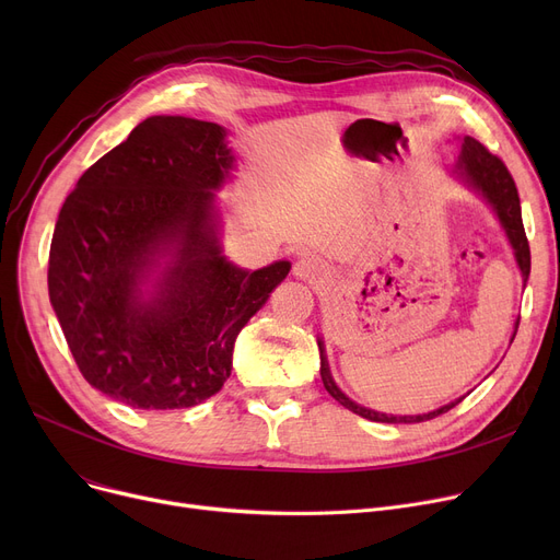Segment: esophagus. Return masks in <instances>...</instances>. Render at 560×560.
<instances>
[{
    "instance_id": "obj_1",
    "label": "esophagus",
    "mask_w": 560,
    "mask_h": 560,
    "mask_svg": "<svg viewBox=\"0 0 560 560\" xmlns=\"http://www.w3.org/2000/svg\"><path fill=\"white\" fill-rule=\"evenodd\" d=\"M295 277L302 279V281H308V283H319L329 279V268L325 260H319L317 256H302L298 262H295Z\"/></svg>"
}]
</instances>
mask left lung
Listing matches in <instances>:
<instances>
[{"label": "left lung", "mask_w": 560, "mask_h": 560, "mask_svg": "<svg viewBox=\"0 0 560 560\" xmlns=\"http://www.w3.org/2000/svg\"><path fill=\"white\" fill-rule=\"evenodd\" d=\"M456 174L460 176V179L472 186L475 190H479L490 203L492 209L497 211L499 215V222H502V226L506 229V235L509 241L515 249V258H517V265L522 270V277H524V283L528 279V272H532V252H528V241H526V233H524V224H522V209H520V195H517V186L513 182V176L509 172V167L504 165V161L490 154L486 147L475 140V138H465L463 140V147H460V156H458V163H456ZM319 345V374H322V384H325L327 393L340 401L345 408H349L351 413H357L361 418H368L372 422H390V424H416V422H424V420H433L438 416L447 413V410H452L460 399L438 408V410H431V413H424V416H386V413H376V410H370V408H363L359 404L351 401L349 397H345L340 393V388L334 384L331 378V372H329V363H327V357H325V347H322V340H317Z\"/></svg>", "instance_id": "obj_1"}]
</instances>
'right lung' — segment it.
I'll use <instances>...</instances> for the list:
<instances>
[{
    "mask_svg": "<svg viewBox=\"0 0 560 560\" xmlns=\"http://www.w3.org/2000/svg\"><path fill=\"white\" fill-rule=\"evenodd\" d=\"M233 163L224 129L179 115L140 122L88 167L58 213L49 302L83 378L142 410L188 408L231 374L233 342L290 272L220 254L213 192ZM163 250L158 295H139Z\"/></svg>",
    "mask_w": 560,
    "mask_h": 560,
    "instance_id": "add662e5",
    "label": "right lung"
}]
</instances>
